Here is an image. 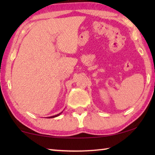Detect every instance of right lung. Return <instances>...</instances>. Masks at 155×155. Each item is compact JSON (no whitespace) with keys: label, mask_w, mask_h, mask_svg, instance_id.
<instances>
[{"label":"right lung","mask_w":155,"mask_h":155,"mask_svg":"<svg viewBox=\"0 0 155 155\" xmlns=\"http://www.w3.org/2000/svg\"><path fill=\"white\" fill-rule=\"evenodd\" d=\"M61 114V113H60V114H57V115H53V116H51V117H49V118H52V117H57V116H59V115Z\"/></svg>","instance_id":"obj_1"}]
</instances>
